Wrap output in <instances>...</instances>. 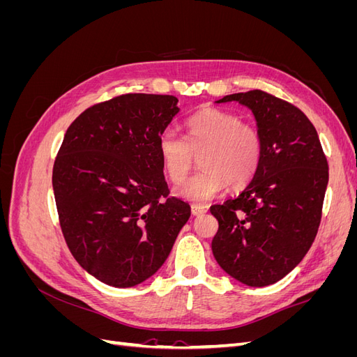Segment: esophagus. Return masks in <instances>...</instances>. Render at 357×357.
<instances>
[{"label":"esophagus","instance_id":"obj_1","mask_svg":"<svg viewBox=\"0 0 357 357\" xmlns=\"http://www.w3.org/2000/svg\"><path fill=\"white\" fill-rule=\"evenodd\" d=\"M190 210H192V214L195 215V218H199V215L207 213V207H204V205H199V204H193Z\"/></svg>","mask_w":357,"mask_h":357}]
</instances>
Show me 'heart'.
Instances as JSON below:
<instances>
[{
  "label": "heart",
  "instance_id": "b5f03b06",
  "mask_svg": "<svg viewBox=\"0 0 357 357\" xmlns=\"http://www.w3.org/2000/svg\"><path fill=\"white\" fill-rule=\"evenodd\" d=\"M158 149L171 181L185 180L199 155L201 169L174 189V195L204 204L229 186L252 181L262 160V137L256 126L219 109H204L186 122V139L174 129L160 134Z\"/></svg>",
  "mask_w": 357,
  "mask_h": 357
}]
</instances>
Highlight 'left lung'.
Segmentation results:
<instances>
[{
	"instance_id": "obj_1",
	"label": "left lung",
	"mask_w": 357,
	"mask_h": 357,
	"mask_svg": "<svg viewBox=\"0 0 357 357\" xmlns=\"http://www.w3.org/2000/svg\"><path fill=\"white\" fill-rule=\"evenodd\" d=\"M252 110L262 160L236 198L213 205L219 222L211 250L226 274L252 287L277 283L314 241L329 168L316 128L295 105L264 91L226 95Z\"/></svg>"
}]
</instances>
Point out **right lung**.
<instances>
[{
    "instance_id": "right-lung-1",
    "label": "right lung",
    "mask_w": 357,
    "mask_h": 357,
    "mask_svg": "<svg viewBox=\"0 0 357 357\" xmlns=\"http://www.w3.org/2000/svg\"><path fill=\"white\" fill-rule=\"evenodd\" d=\"M172 95L126 93L67 129L52 185L70 252L100 282L125 289L164 265L190 218L168 198L158 142L180 112Z\"/></svg>"
}]
</instances>
